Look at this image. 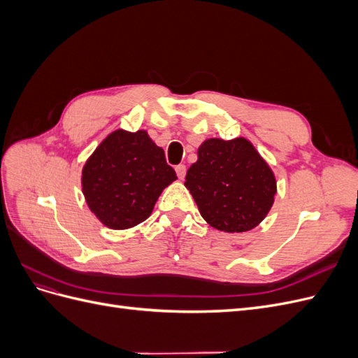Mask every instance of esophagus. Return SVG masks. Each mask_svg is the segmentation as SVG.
<instances>
[{"label": "esophagus", "instance_id": "34e87169", "mask_svg": "<svg viewBox=\"0 0 358 358\" xmlns=\"http://www.w3.org/2000/svg\"><path fill=\"white\" fill-rule=\"evenodd\" d=\"M176 175H178V178L182 180L183 178H185V175H187V167L183 166V164H179V166L176 167Z\"/></svg>", "mask_w": 358, "mask_h": 358}]
</instances>
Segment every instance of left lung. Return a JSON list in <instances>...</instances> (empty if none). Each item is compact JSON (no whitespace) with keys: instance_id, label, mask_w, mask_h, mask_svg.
I'll return each instance as SVG.
<instances>
[{"instance_id":"left-lung-1","label":"left lung","mask_w":358,"mask_h":358,"mask_svg":"<svg viewBox=\"0 0 358 358\" xmlns=\"http://www.w3.org/2000/svg\"><path fill=\"white\" fill-rule=\"evenodd\" d=\"M185 187L203 220L225 233L255 229L278 191L273 170L245 137L206 138L187 171Z\"/></svg>"}]
</instances>
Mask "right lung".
Instances as JSON below:
<instances>
[{"label": "right lung", "instance_id": "add662e5", "mask_svg": "<svg viewBox=\"0 0 358 358\" xmlns=\"http://www.w3.org/2000/svg\"><path fill=\"white\" fill-rule=\"evenodd\" d=\"M176 179L146 129L119 128L86 159L80 182L96 220L107 229L127 230L149 218L161 192Z\"/></svg>", "mask_w": 358, "mask_h": 358}]
</instances>
